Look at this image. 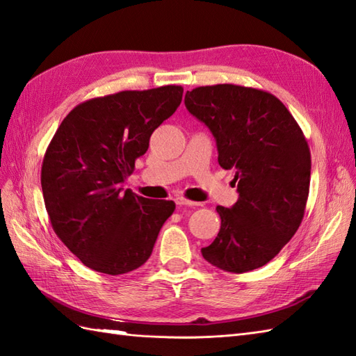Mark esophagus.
<instances>
[{
	"mask_svg": "<svg viewBox=\"0 0 356 356\" xmlns=\"http://www.w3.org/2000/svg\"><path fill=\"white\" fill-rule=\"evenodd\" d=\"M176 203L179 207H199L200 203L197 202H193V200H188L185 197H182V195H179V197H176Z\"/></svg>",
	"mask_w": 356,
	"mask_h": 356,
	"instance_id": "esophagus-1",
	"label": "esophagus"
}]
</instances>
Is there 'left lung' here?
<instances>
[{"instance_id":"8db88e82","label":"left lung","mask_w":356,"mask_h":356,"mask_svg":"<svg viewBox=\"0 0 356 356\" xmlns=\"http://www.w3.org/2000/svg\"><path fill=\"white\" fill-rule=\"evenodd\" d=\"M193 116L217 142L218 165L234 170L238 200L217 207L222 226L202 248L203 259L226 272L261 268L282 251L305 217L311 149L283 102L264 90L217 84L185 95Z\"/></svg>"}]
</instances>
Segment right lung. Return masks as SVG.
Returning <instances> with one entry per match:
<instances>
[{"instance_id": "add662e5", "label": "right lung", "mask_w": 356, "mask_h": 356, "mask_svg": "<svg viewBox=\"0 0 356 356\" xmlns=\"http://www.w3.org/2000/svg\"><path fill=\"white\" fill-rule=\"evenodd\" d=\"M184 88L125 90L76 105L45 149L41 186L51 228L87 268L120 275L140 268L176 205L124 191L149 138Z\"/></svg>"}]
</instances>
